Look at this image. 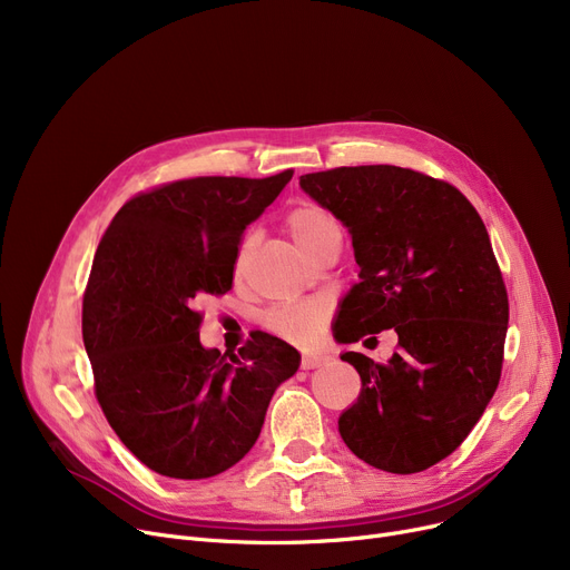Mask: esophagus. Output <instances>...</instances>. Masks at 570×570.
I'll return each mask as SVG.
<instances>
[{"label": "esophagus", "mask_w": 570, "mask_h": 570, "mask_svg": "<svg viewBox=\"0 0 570 570\" xmlns=\"http://www.w3.org/2000/svg\"><path fill=\"white\" fill-rule=\"evenodd\" d=\"M325 361H327V357L321 355V353H305L301 365H303V370H316V367H321Z\"/></svg>", "instance_id": "34e87169"}]
</instances>
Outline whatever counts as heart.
I'll list each match as a JSON object with an SVG mask.
<instances>
[{
    "label": "heart",
    "mask_w": 570,
    "mask_h": 570,
    "mask_svg": "<svg viewBox=\"0 0 570 570\" xmlns=\"http://www.w3.org/2000/svg\"><path fill=\"white\" fill-rule=\"evenodd\" d=\"M286 228L293 235L297 247L307 252L309 256L331 237L342 235L335 217L321 205L295 207L286 217ZM252 249H254V235H247L237 254V269L245 265ZM327 318H331V307L325 303H297V305H284V307L269 309L265 314V325L284 340H291L295 344H312L323 333Z\"/></svg>",
    "instance_id": "b5f03b06"
}]
</instances>
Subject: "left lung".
Segmentation results:
<instances>
[{"mask_svg": "<svg viewBox=\"0 0 570 570\" xmlns=\"http://www.w3.org/2000/svg\"><path fill=\"white\" fill-rule=\"evenodd\" d=\"M301 187L348 228L361 265L335 340L400 337L385 365L342 355L363 391L340 434L381 471H425L469 436L501 379L508 293L488 228L460 189L411 168L342 166Z\"/></svg>", "mask_w": 570, "mask_h": 570, "instance_id": "1", "label": "left lung"}]
</instances>
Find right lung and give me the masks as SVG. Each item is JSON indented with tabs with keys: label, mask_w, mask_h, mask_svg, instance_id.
<instances>
[{
	"label": "right lung",
	"mask_w": 570,
	"mask_h": 570,
	"mask_svg": "<svg viewBox=\"0 0 570 570\" xmlns=\"http://www.w3.org/2000/svg\"><path fill=\"white\" fill-rule=\"evenodd\" d=\"M293 170L177 179L127 200L95 254L82 342L106 421L153 471L198 481L243 460L301 353L256 333L237 355L203 348V295L233 286L245 228Z\"/></svg>",
	"instance_id": "obj_1"
}]
</instances>
